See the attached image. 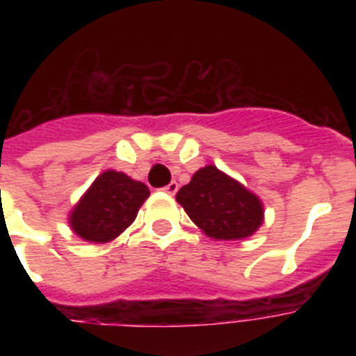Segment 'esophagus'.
<instances>
[{"label":"esophagus","instance_id":"34e87169","mask_svg":"<svg viewBox=\"0 0 356 356\" xmlns=\"http://www.w3.org/2000/svg\"><path fill=\"white\" fill-rule=\"evenodd\" d=\"M164 192H166V194H170V195H175L177 194V190H179V184L175 183V181H172V183L170 184H166V186H164Z\"/></svg>","mask_w":356,"mask_h":356}]
</instances>
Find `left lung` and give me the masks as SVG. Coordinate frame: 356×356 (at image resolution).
<instances>
[{"instance_id":"obj_1","label":"left lung","mask_w":356,"mask_h":356,"mask_svg":"<svg viewBox=\"0 0 356 356\" xmlns=\"http://www.w3.org/2000/svg\"><path fill=\"white\" fill-rule=\"evenodd\" d=\"M175 200L190 220L214 240H243L264 223V205L259 195L214 164L200 168Z\"/></svg>"}]
</instances>
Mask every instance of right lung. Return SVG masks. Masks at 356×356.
Listing matches in <instances>:
<instances>
[{
    "label": "right lung",
    "instance_id": "1",
    "mask_svg": "<svg viewBox=\"0 0 356 356\" xmlns=\"http://www.w3.org/2000/svg\"><path fill=\"white\" fill-rule=\"evenodd\" d=\"M149 188L123 172L105 170L70 211L68 223L81 240L113 242L134 222Z\"/></svg>",
    "mask_w": 356,
    "mask_h": 356
}]
</instances>
